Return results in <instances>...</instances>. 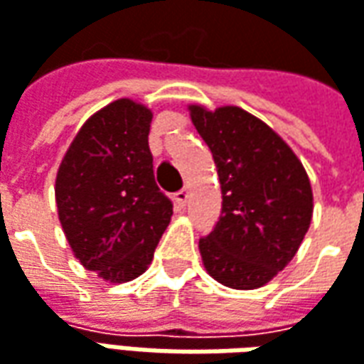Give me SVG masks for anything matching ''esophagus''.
Instances as JSON below:
<instances>
[{
	"label": "esophagus",
	"mask_w": 364,
	"mask_h": 364,
	"mask_svg": "<svg viewBox=\"0 0 364 364\" xmlns=\"http://www.w3.org/2000/svg\"><path fill=\"white\" fill-rule=\"evenodd\" d=\"M173 197H175V203H177L179 207H185V203L189 200V189L177 191V193H175Z\"/></svg>",
	"instance_id": "1"
}]
</instances>
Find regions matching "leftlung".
Segmentation results:
<instances>
[{
    "mask_svg": "<svg viewBox=\"0 0 364 364\" xmlns=\"http://www.w3.org/2000/svg\"><path fill=\"white\" fill-rule=\"evenodd\" d=\"M191 120L213 154L223 193L217 225L199 240L203 264L228 288H260L288 266L309 228L306 169L274 129L242 108L191 106Z\"/></svg>",
    "mask_w": 364,
    "mask_h": 364,
    "instance_id": "1",
    "label": "left lung"
}]
</instances>
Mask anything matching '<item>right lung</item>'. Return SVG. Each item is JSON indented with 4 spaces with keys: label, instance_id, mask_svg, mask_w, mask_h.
I'll list each match as a JSON object with an SVG mask.
<instances>
[{
    "label": "right lung",
    "instance_id": "right-lung-1",
    "mask_svg": "<svg viewBox=\"0 0 364 364\" xmlns=\"http://www.w3.org/2000/svg\"><path fill=\"white\" fill-rule=\"evenodd\" d=\"M151 112L122 98L76 134L57 173L58 218L86 270L110 282L144 274L173 215L157 187L147 136Z\"/></svg>",
    "mask_w": 364,
    "mask_h": 364
}]
</instances>
